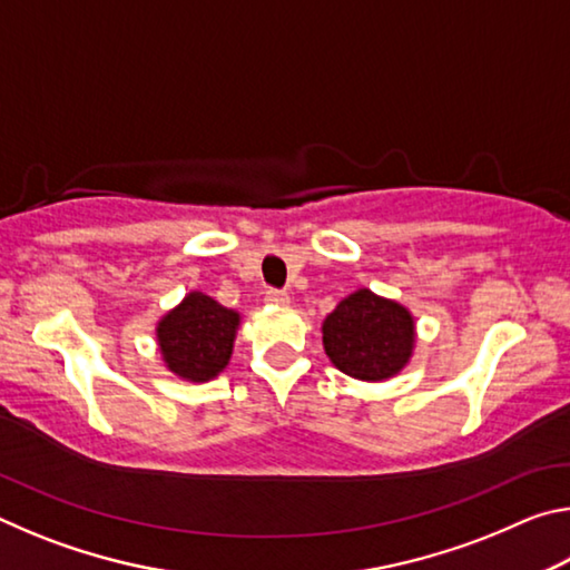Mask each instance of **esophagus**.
<instances>
[{
  "instance_id": "1",
  "label": "esophagus",
  "mask_w": 570,
  "mask_h": 570,
  "mask_svg": "<svg viewBox=\"0 0 570 570\" xmlns=\"http://www.w3.org/2000/svg\"><path fill=\"white\" fill-rule=\"evenodd\" d=\"M288 302H292V296H288L286 292H282V288H268V292H266V304L288 306Z\"/></svg>"
}]
</instances>
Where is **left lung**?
Instances as JSON below:
<instances>
[{"label":"left lung","instance_id":"1","mask_svg":"<svg viewBox=\"0 0 570 570\" xmlns=\"http://www.w3.org/2000/svg\"><path fill=\"white\" fill-rule=\"evenodd\" d=\"M322 334L324 352L336 370L354 380L382 382L410 362L414 320L402 304L360 288L336 304Z\"/></svg>","mask_w":570,"mask_h":570}]
</instances>
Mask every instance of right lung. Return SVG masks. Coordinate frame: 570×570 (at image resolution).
<instances>
[{
  "mask_svg": "<svg viewBox=\"0 0 570 570\" xmlns=\"http://www.w3.org/2000/svg\"><path fill=\"white\" fill-rule=\"evenodd\" d=\"M240 316L193 292L158 322V344L168 370L190 382H208L226 370Z\"/></svg>",
  "mask_w": 570,
  "mask_h": 570,
  "instance_id": "add662e5",
  "label": "right lung"
}]
</instances>
